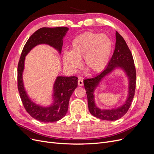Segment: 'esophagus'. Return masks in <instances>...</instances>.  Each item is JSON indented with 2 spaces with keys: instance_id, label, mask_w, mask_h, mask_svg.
<instances>
[{
  "instance_id": "34e87169",
  "label": "esophagus",
  "mask_w": 154,
  "mask_h": 154,
  "mask_svg": "<svg viewBox=\"0 0 154 154\" xmlns=\"http://www.w3.org/2000/svg\"><path fill=\"white\" fill-rule=\"evenodd\" d=\"M78 84L79 86H83V82L82 80H78Z\"/></svg>"
}]
</instances>
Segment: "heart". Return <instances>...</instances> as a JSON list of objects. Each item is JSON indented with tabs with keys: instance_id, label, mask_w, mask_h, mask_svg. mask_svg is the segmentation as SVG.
<instances>
[{
	"instance_id": "heart-1",
	"label": "heart",
	"mask_w": 154,
	"mask_h": 154,
	"mask_svg": "<svg viewBox=\"0 0 154 154\" xmlns=\"http://www.w3.org/2000/svg\"><path fill=\"white\" fill-rule=\"evenodd\" d=\"M112 48V42L107 35L90 31L83 32L72 40L71 51H63L64 67L69 72H75L83 58V66L88 71L100 72L108 63Z\"/></svg>"
}]
</instances>
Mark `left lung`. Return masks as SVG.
<instances>
[{
	"label": "left lung",
	"mask_w": 154,
	"mask_h": 154,
	"mask_svg": "<svg viewBox=\"0 0 154 154\" xmlns=\"http://www.w3.org/2000/svg\"><path fill=\"white\" fill-rule=\"evenodd\" d=\"M121 69L128 80V97L124 103L117 107L101 109L95 101L94 92L100 82L116 69ZM136 72L132 54L123 37L116 32V45L112 57L103 71L96 76L83 80L90 113L94 117L106 121H116L127 112L134 96L136 83Z\"/></svg>",
	"instance_id": "1"
}]
</instances>
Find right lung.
<instances>
[{
  "mask_svg": "<svg viewBox=\"0 0 154 154\" xmlns=\"http://www.w3.org/2000/svg\"><path fill=\"white\" fill-rule=\"evenodd\" d=\"M69 30L66 27H42L35 31L27 41L18 65V89L26 111L32 118L40 122H55L62 119L68 110L69 101L75 88L78 87L76 76H61L56 78L53 86L52 103L44 106L32 101L26 90L23 73L27 54L36 45L46 44L61 54L63 39Z\"/></svg>",
  "mask_w": 154,
  "mask_h": 154,
  "instance_id": "right-lung-1",
  "label": "right lung"
}]
</instances>
